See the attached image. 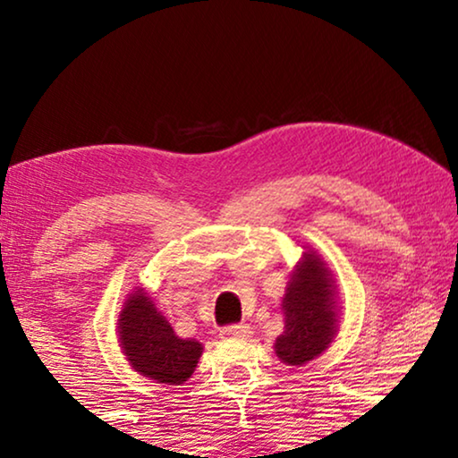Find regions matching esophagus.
I'll use <instances>...</instances> for the list:
<instances>
[{"mask_svg":"<svg viewBox=\"0 0 458 458\" xmlns=\"http://www.w3.org/2000/svg\"><path fill=\"white\" fill-rule=\"evenodd\" d=\"M252 331H250V325L246 323H237V325H227V327L221 329V337H231V340H243L248 337Z\"/></svg>","mask_w":458,"mask_h":458,"instance_id":"esophagus-1","label":"esophagus"}]
</instances>
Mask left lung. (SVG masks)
<instances>
[{"label":"left lung","mask_w":458,"mask_h":458,"mask_svg":"<svg viewBox=\"0 0 458 458\" xmlns=\"http://www.w3.org/2000/svg\"><path fill=\"white\" fill-rule=\"evenodd\" d=\"M334 296L331 271L315 252H306L287 284L285 331L275 342V352L285 365L302 367L334 342L337 331Z\"/></svg>","instance_id":"left-lung-1"}]
</instances>
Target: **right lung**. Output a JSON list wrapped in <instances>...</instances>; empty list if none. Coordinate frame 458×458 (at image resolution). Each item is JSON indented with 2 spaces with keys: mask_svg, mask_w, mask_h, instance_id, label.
<instances>
[{
  "mask_svg": "<svg viewBox=\"0 0 458 458\" xmlns=\"http://www.w3.org/2000/svg\"><path fill=\"white\" fill-rule=\"evenodd\" d=\"M118 317V342L137 373L166 386H181L191 377L202 344L174 334L141 287L127 298Z\"/></svg>",
  "mask_w": 458,
  "mask_h": 458,
  "instance_id": "add662e5",
  "label": "right lung"
}]
</instances>
